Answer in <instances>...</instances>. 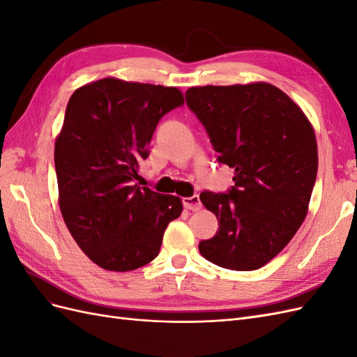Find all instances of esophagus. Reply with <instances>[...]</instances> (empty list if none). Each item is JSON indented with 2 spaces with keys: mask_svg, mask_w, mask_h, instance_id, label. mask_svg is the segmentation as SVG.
Wrapping results in <instances>:
<instances>
[{
  "mask_svg": "<svg viewBox=\"0 0 357 357\" xmlns=\"http://www.w3.org/2000/svg\"><path fill=\"white\" fill-rule=\"evenodd\" d=\"M183 205H185V208H188V210H190V211H198V210H201V207H202L201 199H199L198 195L183 198Z\"/></svg>",
  "mask_w": 357,
  "mask_h": 357,
  "instance_id": "1",
  "label": "esophagus"
}]
</instances>
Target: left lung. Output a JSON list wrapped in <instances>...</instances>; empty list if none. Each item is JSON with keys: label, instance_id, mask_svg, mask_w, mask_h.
Masks as SVG:
<instances>
[{"label": "left lung", "instance_id": "left-lung-1", "mask_svg": "<svg viewBox=\"0 0 357 357\" xmlns=\"http://www.w3.org/2000/svg\"><path fill=\"white\" fill-rule=\"evenodd\" d=\"M186 104L235 181L228 193L199 195L219 220L199 253L222 268L253 271L305 220L319 165L314 129L290 96L265 82L189 88Z\"/></svg>", "mask_w": 357, "mask_h": 357}]
</instances>
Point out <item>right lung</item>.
Masks as SVG:
<instances>
[{
  "instance_id": "add662e5",
  "label": "right lung",
  "mask_w": 357,
  "mask_h": 357,
  "mask_svg": "<svg viewBox=\"0 0 357 357\" xmlns=\"http://www.w3.org/2000/svg\"><path fill=\"white\" fill-rule=\"evenodd\" d=\"M185 102L177 88L105 77L68 101L55 142L59 208L93 264L126 273L152 262L178 197L134 185L162 119Z\"/></svg>"
}]
</instances>
